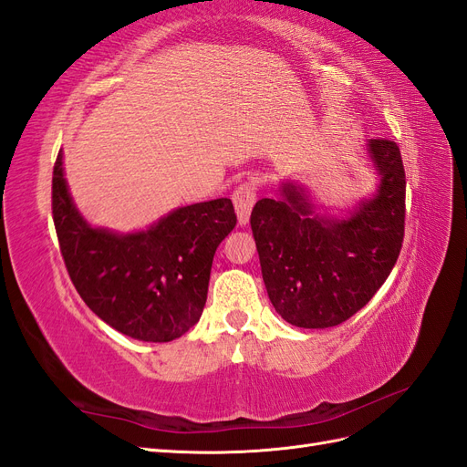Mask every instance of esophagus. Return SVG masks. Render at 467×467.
Segmentation results:
<instances>
[{
    "label": "esophagus",
    "mask_w": 467,
    "mask_h": 467,
    "mask_svg": "<svg viewBox=\"0 0 467 467\" xmlns=\"http://www.w3.org/2000/svg\"><path fill=\"white\" fill-rule=\"evenodd\" d=\"M232 201H234V206H235V214H237L239 225H245L249 222L253 204H255V201H257V187L249 181L242 182V185H239L234 191Z\"/></svg>",
    "instance_id": "34e87169"
}]
</instances>
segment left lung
I'll list each match as a JSON object with an SVG mask.
<instances>
[{
	"mask_svg": "<svg viewBox=\"0 0 467 467\" xmlns=\"http://www.w3.org/2000/svg\"><path fill=\"white\" fill-rule=\"evenodd\" d=\"M376 194L345 220L317 216L306 189L286 181L278 199L251 212L265 286L276 312L296 327L325 329L372 300L400 257L405 234V169L400 146L370 140Z\"/></svg>",
	"mask_w": 467,
	"mask_h": 467,
	"instance_id": "obj_1",
	"label": "left lung"
}]
</instances>
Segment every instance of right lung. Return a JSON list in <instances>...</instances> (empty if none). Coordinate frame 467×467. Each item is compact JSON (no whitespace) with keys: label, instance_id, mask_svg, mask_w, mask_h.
Wrapping results in <instances>:
<instances>
[{"label":"right lung","instance_id":"right-lung-1","mask_svg":"<svg viewBox=\"0 0 467 467\" xmlns=\"http://www.w3.org/2000/svg\"><path fill=\"white\" fill-rule=\"evenodd\" d=\"M52 216L62 257L81 300L112 329L138 341L169 343L201 319L212 259L235 228L230 199L173 210L146 232L91 228L64 179L52 173Z\"/></svg>","mask_w":467,"mask_h":467}]
</instances>
